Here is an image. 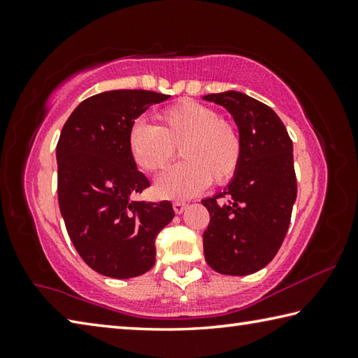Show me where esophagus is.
Here are the masks:
<instances>
[{
	"mask_svg": "<svg viewBox=\"0 0 358 358\" xmlns=\"http://www.w3.org/2000/svg\"><path fill=\"white\" fill-rule=\"evenodd\" d=\"M186 207H187V203H186V202H183V201H177V202H173V210H175V213H177V215L183 213V211L186 210Z\"/></svg>",
	"mask_w": 358,
	"mask_h": 358,
	"instance_id": "1",
	"label": "esophagus"
}]
</instances>
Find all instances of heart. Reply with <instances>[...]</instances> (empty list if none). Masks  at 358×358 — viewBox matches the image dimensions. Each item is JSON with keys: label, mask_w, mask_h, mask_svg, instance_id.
I'll return each mask as SVG.
<instances>
[{"label": "heart", "mask_w": 358, "mask_h": 358, "mask_svg": "<svg viewBox=\"0 0 358 358\" xmlns=\"http://www.w3.org/2000/svg\"><path fill=\"white\" fill-rule=\"evenodd\" d=\"M157 124L136 121L128 132V151L143 172L169 167L180 148L183 162L156 181V192L167 199H187L211 181L224 185L235 177L243 157V141L232 121L213 107L181 101L156 115Z\"/></svg>", "instance_id": "b5f03b06"}]
</instances>
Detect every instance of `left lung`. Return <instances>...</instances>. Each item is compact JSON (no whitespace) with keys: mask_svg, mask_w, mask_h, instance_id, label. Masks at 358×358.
<instances>
[{"mask_svg":"<svg viewBox=\"0 0 358 358\" xmlns=\"http://www.w3.org/2000/svg\"><path fill=\"white\" fill-rule=\"evenodd\" d=\"M232 113L243 141L238 172L226 191L203 199L210 224L203 254L217 273H256L276 256L296 197L292 141L280 117L240 92L203 96ZM226 195L229 201L222 204Z\"/></svg>","mask_w":358,"mask_h":358,"instance_id":"1","label":"left lung"}]
</instances>
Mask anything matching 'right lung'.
<instances>
[{
  "label": "right lung",
  "mask_w": 358,
  "mask_h": 358,
  "mask_svg": "<svg viewBox=\"0 0 358 358\" xmlns=\"http://www.w3.org/2000/svg\"><path fill=\"white\" fill-rule=\"evenodd\" d=\"M147 90H113L77 106L57 143L58 202L72 245L94 271L126 280L155 265L157 234L173 220L169 201H131L150 186L128 151V132L150 106Z\"/></svg>",
  "instance_id": "right-lung-1"
}]
</instances>
